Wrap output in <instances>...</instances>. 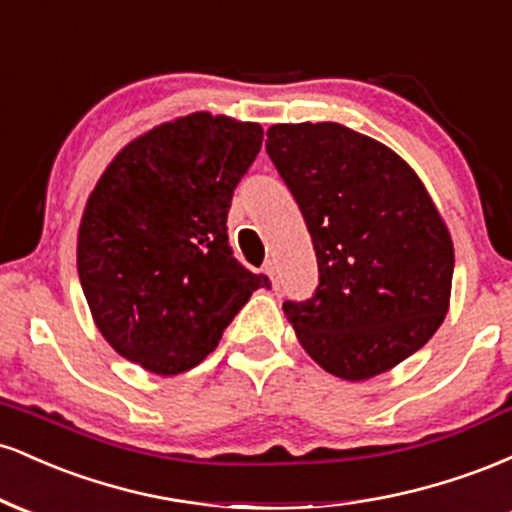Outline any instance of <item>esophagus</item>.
I'll list each match as a JSON object with an SVG mask.
<instances>
[{
  "label": "esophagus",
  "mask_w": 512,
  "mask_h": 512,
  "mask_svg": "<svg viewBox=\"0 0 512 512\" xmlns=\"http://www.w3.org/2000/svg\"><path fill=\"white\" fill-rule=\"evenodd\" d=\"M262 269H264V274H267L269 279H272V286L276 289V284H279V276H276V264L272 260H267V262H264Z\"/></svg>",
  "instance_id": "obj_1"
}]
</instances>
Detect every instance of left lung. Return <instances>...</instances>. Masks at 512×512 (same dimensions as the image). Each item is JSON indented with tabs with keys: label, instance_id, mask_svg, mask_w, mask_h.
Listing matches in <instances>:
<instances>
[{
	"label": "left lung",
	"instance_id": "left-lung-1",
	"mask_svg": "<svg viewBox=\"0 0 512 512\" xmlns=\"http://www.w3.org/2000/svg\"><path fill=\"white\" fill-rule=\"evenodd\" d=\"M267 154L301 209L320 272L308 301L284 303L303 349L344 380L416 354L448 313L455 269L419 175L337 122L272 125Z\"/></svg>",
	"mask_w": 512,
	"mask_h": 512
}]
</instances>
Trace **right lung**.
Wrapping results in <instances>:
<instances>
[{"label": "right lung", "instance_id": "obj_1", "mask_svg": "<svg viewBox=\"0 0 512 512\" xmlns=\"http://www.w3.org/2000/svg\"><path fill=\"white\" fill-rule=\"evenodd\" d=\"M262 127L192 113L113 158L88 197L76 267L93 320L120 356L158 375L195 368L252 291L269 286L228 245L233 190Z\"/></svg>", "mask_w": 512, "mask_h": 512}]
</instances>
